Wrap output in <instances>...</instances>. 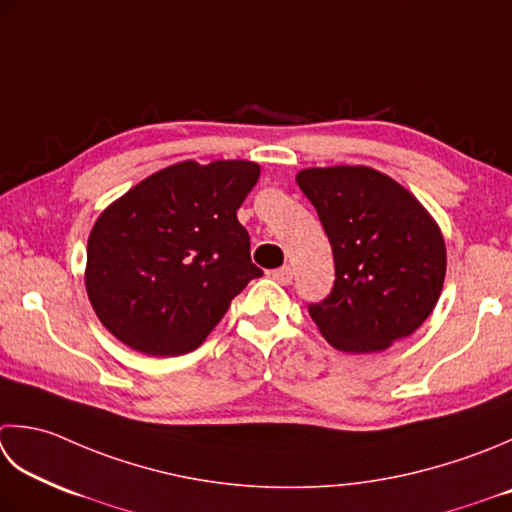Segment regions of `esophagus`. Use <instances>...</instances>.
<instances>
[{
	"label": "esophagus",
	"mask_w": 512,
	"mask_h": 512,
	"mask_svg": "<svg viewBox=\"0 0 512 512\" xmlns=\"http://www.w3.org/2000/svg\"><path fill=\"white\" fill-rule=\"evenodd\" d=\"M270 277H273L275 282L288 286L290 282H293V268H290V266H282V268L273 270V273H270Z\"/></svg>",
	"instance_id": "1"
}]
</instances>
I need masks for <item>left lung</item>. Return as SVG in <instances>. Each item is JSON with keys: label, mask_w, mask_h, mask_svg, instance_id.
I'll list each match as a JSON object with an SVG mask.
<instances>
[{"label": "left lung", "mask_w": 512, "mask_h": 512, "mask_svg": "<svg viewBox=\"0 0 512 512\" xmlns=\"http://www.w3.org/2000/svg\"><path fill=\"white\" fill-rule=\"evenodd\" d=\"M297 184L333 248L335 286L308 313L344 353H379L433 313L446 244L433 215L393 177L368 166L304 168Z\"/></svg>", "instance_id": "8db88e82"}]
</instances>
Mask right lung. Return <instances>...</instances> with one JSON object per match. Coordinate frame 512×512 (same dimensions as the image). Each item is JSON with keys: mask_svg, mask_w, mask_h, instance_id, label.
Masks as SVG:
<instances>
[{"mask_svg": "<svg viewBox=\"0 0 512 512\" xmlns=\"http://www.w3.org/2000/svg\"><path fill=\"white\" fill-rule=\"evenodd\" d=\"M259 179L246 159H193L157 170L115 199L90 230L86 293L108 333L153 357L202 346L250 279L237 208Z\"/></svg>", "mask_w": 512, "mask_h": 512, "instance_id": "obj_1", "label": "right lung"}]
</instances>
